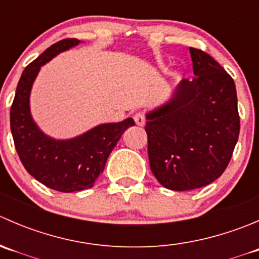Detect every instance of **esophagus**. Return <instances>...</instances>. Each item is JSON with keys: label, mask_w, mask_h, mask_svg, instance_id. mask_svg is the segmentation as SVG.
<instances>
[{"label": "esophagus", "mask_w": 259, "mask_h": 259, "mask_svg": "<svg viewBox=\"0 0 259 259\" xmlns=\"http://www.w3.org/2000/svg\"><path fill=\"white\" fill-rule=\"evenodd\" d=\"M134 120L139 126H143V125L145 124V114L142 113V111H139V113L134 115Z\"/></svg>", "instance_id": "obj_1"}]
</instances>
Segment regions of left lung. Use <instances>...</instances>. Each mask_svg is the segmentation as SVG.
<instances>
[{"label": "left lung", "mask_w": 259, "mask_h": 259, "mask_svg": "<svg viewBox=\"0 0 259 259\" xmlns=\"http://www.w3.org/2000/svg\"><path fill=\"white\" fill-rule=\"evenodd\" d=\"M192 81L183 80L168 105L146 115L150 169L171 190L205 187L224 173L239 137L231 75L203 50L189 48Z\"/></svg>", "instance_id": "left-lung-1"}]
</instances>
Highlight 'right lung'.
I'll return each mask as SVG.
<instances>
[{
    "mask_svg": "<svg viewBox=\"0 0 259 259\" xmlns=\"http://www.w3.org/2000/svg\"><path fill=\"white\" fill-rule=\"evenodd\" d=\"M79 42L77 38H64L27 65L18 81L10 111L12 138L21 163L36 180L62 193L93 187L122 133L135 125L134 120L127 117L121 122L99 125L75 139L54 140L33 122L28 100L40 67Z\"/></svg>",
    "mask_w": 259,
    "mask_h": 259,
    "instance_id": "obj_1",
    "label": "right lung"
}]
</instances>
